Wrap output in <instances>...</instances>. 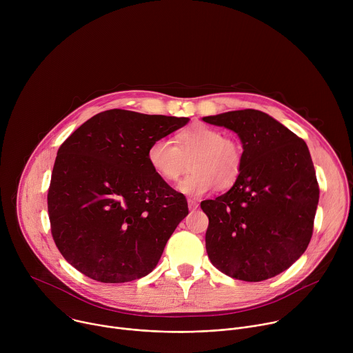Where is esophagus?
Masks as SVG:
<instances>
[{"instance_id":"esophagus-1","label":"esophagus","mask_w":353,"mask_h":353,"mask_svg":"<svg viewBox=\"0 0 353 353\" xmlns=\"http://www.w3.org/2000/svg\"><path fill=\"white\" fill-rule=\"evenodd\" d=\"M187 203H188V208H190V211H194V210H196L198 208V201H195V199H192V198H188L187 199Z\"/></svg>"}]
</instances>
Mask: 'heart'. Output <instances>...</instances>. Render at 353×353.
I'll use <instances>...</instances> for the list:
<instances>
[{
	"mask_svg": "<svg viewBox=\"0 0 353 353\" xmlns=\"http://www.w3.org/2000/svg\"><path fill=\"white\" fill-rule=\"evenodd\" d=\"M190 159L191 173L177 188L187 195L201 196L218 188H229L239 179L243 169V146L239 141L225 138L223 132L205 124H195L180 131L174 145L158 138L146 150L148 165L161 180L176 181L185 170Z\"/></svg>",
	"mask_w": 353,
	"mask_h": 353,
	"instance_id": "heart-1",
	"label": "heart"
}]
</instances>
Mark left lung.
I'll return each mask as SVG.
<instances>
[{
  "instance_id": "1",
  "label": "left lung",
  "mask_w": 353,
  "mask_h": 353,
  "mask_svg": "<svg viewBox=\"0 0 353 353\" xmlns=\"http://www.w3.org/2000/svg\"><path fill=\"white\" fill-rule=\"evenodd\" d=\"M236 132L243 169L223 195L201 203L210 225L207 253L230 278L260 282L305 253L319 205L316 170L303 139L254 109L203 117Z\"/></svg>"
}]
</instances>
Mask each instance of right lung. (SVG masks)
Here are the masks:
<instances>
[{
	"mask_svg": "<svg viewBox=\"0 0 353 353\" xmlns=\"http://www.w3.org/2000/svg\"><path fill=\"white\" fill-rule=\"evenodd\" d=\"M188 121L113 109L89 119L60 146L48 216L60 253L79 272L123 283L154 271L188 207L150 170L146 150Z\"/></svg>",
	"mask_w": 353,
	"mask_h": 353,
	"instance_id": "1",
	"label": "right lung"
}]
</instances>
